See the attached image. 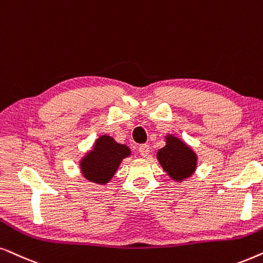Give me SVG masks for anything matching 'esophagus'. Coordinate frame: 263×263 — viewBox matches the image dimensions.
<instances>
[{"label":"esophagus","instance_id":"34e87169","mask_svg":"<svg viewBox=\"0 0 263 263\" xmlns=\"http://www.w3.org/2000/svg\"><path fill=\"white\" fill-rule=\"evenodd\" d=\"M138 152H139V154H141L143 157L149 156L150 146L148 144H141V145H139V148H138Z\"/></svg>","mask_w":263,"mask_h":263}]
</instances>
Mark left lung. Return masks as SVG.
<instances>
[{
	"mask_svg": "<svg viewBox=\"0 0 263 263\" xmlns=\"http://www.w3.org/2000/svg\"><path fill=\"white\" fill-rule=\"evenodd\" d=\"M157 160L172 179L181 181L195 172L197 156L179 138L168 135L166 145L157 152Z\"/></svg>",
	"mask_w": 263,
	"mask_h": 263,
	"instance_id": "left-lung-1",
	"label": "left lung"
}]
</instances>
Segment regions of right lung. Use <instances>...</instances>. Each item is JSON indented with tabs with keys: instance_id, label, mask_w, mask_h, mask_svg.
Instances as JSON below:
<instances>
[{
	"instance_id": "obj_1",
	"label": "right lung",
	"mask_w": 263,
	"mask_h": 263,
	"mask_svg": "<svg viewBox=\"0 0 263 263\" xmlns=\"http://www.w3.org/2000/svg\"><path fill=\"white\" fill-rule=\"evenodd\" d=\"M129 154L131 150L125 144H119L110 136H101L93 144V149L80 161L83 176L92 183L107 184L121 161Z\"/></svg>"
}]
</instances>
